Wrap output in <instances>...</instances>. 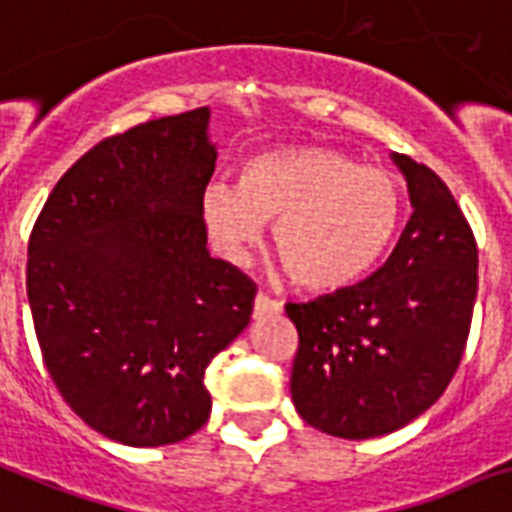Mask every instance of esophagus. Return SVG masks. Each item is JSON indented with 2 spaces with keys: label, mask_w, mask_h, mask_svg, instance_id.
Instances as JSON below:
<instances>
[{
  "label": "esophagus",
  "mask_w": 512,
  "mask_h": 512,
  "mask_svg": "<svg viewBox=\"0 0 512 512\" xmlns=\"http://www.w3.org/2000/svg\"><path fill=\"white\" fill-rule=\"evenodd\" d=\"M282 304L275 301V298H269L267 293H259L256 301H253V317H269V314H280Z\"/></svg>",
  "instance_id": "1"
}]
</instances>
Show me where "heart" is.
Instances as JSON below:
<instances>
[{"instance_id":"b5f03b06","label":"heart","mask_w":512,"mask_h":512,"mask_svg":"<svg viewBox=\"0 0 512 512\" xmlns=\"http://www.w3.org/2000/svg\"><path fill=\"white\" fill-rule=\"evenodd\" d=\"M203 219L235 261L275 222V253L290 280L338 290L370 275L394 245L402 192L388 171L359 166L341 150L288 147L248 158L237 187H206Z\"/></svg>"}]
</instances>
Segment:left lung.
Instances as JSON below:
<instances>
[{
    "mask_svg": "<svg viewBox=\"0 0 512 512\" xmlns=\"http://www.w3.org/2000/svg\"><path fill=\"white\" fill-rule=\"evenodd\" d=\"M412 216L378 272L351 288L288 304L298 330L290 396L338 439H372L423 415L455 378L478 290V248L449 187L410 155Z\"/></svg>",
    "mask_w": 512,
    "mask_h": 512,
    "instance_id": "obj_1",
    "label": "left lung"
}]
</instances>
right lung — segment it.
Listing matches in <instances>:
<instances>
[{"mask_svg": "<svg viewBox=\"0 0 512 512\" xmlns=\"http://www.w3.org/2000/svg\"><path fill=\"white\" fill-rule=\"evenodd\" d=\"M211 110L108 137L49 192L26 288L44 365L89 428L177 444L211 415L206 367L243 333L256 285L206 248Z\"/></svg>", "mask_w": 512, "mask_h": 512, "instance_id": "add662e5", "label": "right lung"}]
</instances>
